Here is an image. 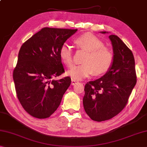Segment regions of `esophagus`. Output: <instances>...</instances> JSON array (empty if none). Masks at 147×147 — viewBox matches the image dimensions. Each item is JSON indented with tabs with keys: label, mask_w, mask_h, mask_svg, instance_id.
Segmentation results:
<instances>
[{
	"label": "esophagus",
	"mask_w": 147,
	"mask_h": 147,
	"mask_svg": "<svg viewBox=\"0 0 147 147\" xmlns=\"http://www.w3.org/2000/svg\"><path fill=\"white\" fill-rule=\"evenodd\" d=\"M77 82H78V81H76V80H73V79H72V80H71V85H75Z\"/></svg>",
	"instance_id": "esophagus-1"
}]
</instances>
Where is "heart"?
Instances as JSON below:
<instances>
[{
  "instance_id": "heart-1",
  "label": "heart",
  "mask_w": 147,
  "mask_h": 147,
  "mask_svg": "<svg viewBox=\"0 0 147 147\" xmlns=\"http://www.w3.org/2000/svg\"><path fill=\"white\" fill-rule=\"evenodd\" d=\"M74 42L78 50L86 51V54L82 60L83 64L74 66L67 71V75L73 80H81L92 74L94 76L101 75L110 68L114 61V55L98 37L87 33L77 37ZM59 56L67 67L73 64V53L67 45L61 46Z\"/></svg>"
}]
</instances>
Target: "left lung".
Segmentation results:
<instances>
[{
  "label": "left lung",
  "mask_w": 147,
  "mask_h": 147,
  "mask_svg": "<svg viewBox=\"0 0 147 147\" xmlns=\"http://www.w3.org/2000/svg\"><path fill=\"white\" fill-rule=\"evenodd\" d=\"M109 38L114 54L112 66L102 78L87 82L84 89L85 111L96 121L108 120L122 111L137 83L132 51L117 35Z\"/></svg>",
  "instance_id": "8db88e82"
}]
</instances>
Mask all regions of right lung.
I'll use <instances>...</instances> for the list:
<instances>
[{
	"mask_svg": "<svg viewBox=\"0 0 147 147\" xmlns=\"http://www.w3.org/2000/svg\"><path fill=\"white\" fill-rule=\"evenodd\" d=\"M78 29L44 28L22 45L13 80L18 98L24 109L39 119L50 117L71 84L64 73L59 49Z\"/></svg>",
	"mask_w": 147,
	"mask_h": 147,
	"instance_id": "right-lung-1",
	"label": "right lung"
}]
</instances>
